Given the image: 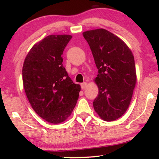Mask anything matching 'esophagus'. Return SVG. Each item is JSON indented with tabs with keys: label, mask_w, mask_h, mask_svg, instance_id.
<instances>
[{
	"label": "esophagus",
	"mask_w": 159,
	"mask_h": 159,
	"mask_svg": "<svg viewBox=\"0 0 159 159\" xmlns=\"http://www.w3.org/2000/svg\"><path fill=\"white\" fill-rule=\"evenodd\" d=\"M80 86H81L82 89H85V88L86 87H87V83H86V82L82 83L81 84H80Z\"/></svg>",
	"instance_id": "esophagus-1"
}]
</instances>
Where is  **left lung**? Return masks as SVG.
<instances>
[{
    "label": "left lung",
    "instance_id": "8db88e82",
    "mask_svg": "<svg viewBox=\"0 0 159 159\" xmlns=\"http://www.w3.org/2000/svg\"><path fill=\"white\" fill-rule=\"evenodd\" d=\"M98 69L95 80L98 96L93 102L98 114L106 121L116 120L130 105L137 76L130 48L118 36L104 29L83 33Z\"/></svg>",
    "mask_w": 159,
    "mask_h": 159
}]
</instances>
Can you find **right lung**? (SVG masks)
<instances>
[{
    "mask_svg": "<svg viewBox=\"0 0 159 159\" xmlns=\"http://www.w3.org/2000/svg\"><path fill=\"white\" fill-rule=\"evenodd\" d=\"M71 38L45 37L32 47L23 64V85L29 103L39 116L55 124L71 114L80 90L62 64L61 55Z\"/></svg>",
    "mask_w": 159,
    "mask_h": 159,
    "instance_id": "obj_1",
    "label": "right lung"
}]
</instances>
